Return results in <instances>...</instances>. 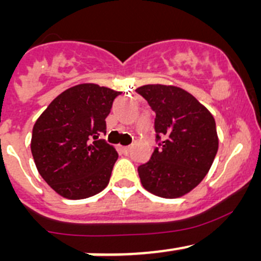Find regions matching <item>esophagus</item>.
I'll use <instances>...</instances> for the list:
<instances>
[{"mask_svg":"<svg viewBox=\"0 0 261 261\" xmlns=\"http://www.w3.org/2000/svg\"><path fill=\"white\" fill-rule=\"evenodd\" d=\"M121 150H122L123 154H128L130 152V146H121Z\"/></svg>","mask_w":261,"mask_h":261,"instance_id":"obj_1","label":"esophagus"}]
</instances>
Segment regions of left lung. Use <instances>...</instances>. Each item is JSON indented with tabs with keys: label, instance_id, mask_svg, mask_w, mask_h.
I'll list each match as a JSON object with an SVG mask.
<instances>
[{
	"label": "left lung",
	"instance_id": "left-lung-1",
	"mask_svg": "<svg viewBox=\"0 0 261 261\" xmlns=\"http://www.w3.org/2000/svg\"><path fill=\"white\" fill-rule=\"evenodd\" d=\"M155 111L162 143L138 168L144 188L163 198H179L196 188L211 168L218 136L211 112L189 92L175 86L145 84L136 89Z\"/></svg>",
	"mask_w": 261,
	"mask_h": 261
}]
</instances>
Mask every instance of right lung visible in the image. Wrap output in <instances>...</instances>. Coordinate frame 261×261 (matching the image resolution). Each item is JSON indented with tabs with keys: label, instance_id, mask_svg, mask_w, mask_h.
I'll list each match as a JSON object with an SVG mask.
<instances>
[{
	"label": "right lung",
	"instance_id": "right-lung-1",
	"mask_svg": "<svg viewBox=\"0 0 261 261\" xmlns=\"http://www.w3.org/2000/svg\"><path fill=\"white\" fill-rule=\"evenodd\" d=\"M121 92L81 83L55 97L33 127L31 152L39 174L59 196L83 199L107 187L118 154L99 140Z\"/></svg>",
	"mask_w": 261,
	"mask_h": 261
}]
</instances>
